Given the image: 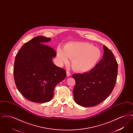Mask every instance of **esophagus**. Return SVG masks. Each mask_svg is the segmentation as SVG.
Listing matches in <instances>:
<instances>
[{"label":"esophagus","instance_id":"obj_1","mask_svg":"<svg viewBox=\"0 0 133 133\" xmlns=\"http://www.w3.org/2000/svg\"><path fill=\"white\" fill-rule=\"evenodd\" d=\"M66 73H67V76H70L71 75V73L70 72V71H66Z\"/></svg>","mask_w":133,"mask_h":133}]
</instances>
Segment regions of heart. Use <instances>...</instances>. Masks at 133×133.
Segmentation results:
<instances>
[{"instance_id": "b5f03b06", "label": "heart", "mask_w": 133, "mask_h": 133, "mask_svg": "<svg viewBox=\"0 0 133 133\" xmlns=\"http://www.w3.org/2000/svg\"><path fill=\"white\" fill-rule=\"evenodd\" d=\"M57 58L60 63H68L73 58L72 66L80 72L92 69L99 62L102 56L101 50L94 45L86 42H71L66 45L64 49L58 46Z\"/></svg>"}]
</instances>
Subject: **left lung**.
Returning a JSON list of instances; mask_svg holds the SVG:
<instances>
[{"label":"left lung","instance_id":"8db88e82","mask_svg":"<svg viewBox=\"0 0 133 133\" xmlns=\"http://www.w3.org/2000/svg\"><path fill=\"white\" fill-rule=\"evenodd\" d=\"M103 58L88 72L74 74V100L83 107L95 106L112 93L117 81L118 63L110 49L104 45Z\"/></svg>","mask_w":133,"mask_h":133}]
</instances>
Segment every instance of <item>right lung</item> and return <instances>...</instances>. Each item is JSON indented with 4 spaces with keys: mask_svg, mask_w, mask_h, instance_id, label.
<instances>
[{
    "mask_svg": "<svg viewBox=\"0 0 133 133\" xmlns=\"http://www.w3.org/2000/svg\"><path fill=\"white\" fill-rule=\"evenodd\" d=\"M51 39L42 36L25 43L17 53L13 74L20 93L30 101H50L54 89L66 76V71L53 63L54 49L45 44Z\"/></svg>",
    "mask_w": 133,
    "mask_h": 133,
    "instance_id": "1",
    "label": "right lung"
}]
</instances>
